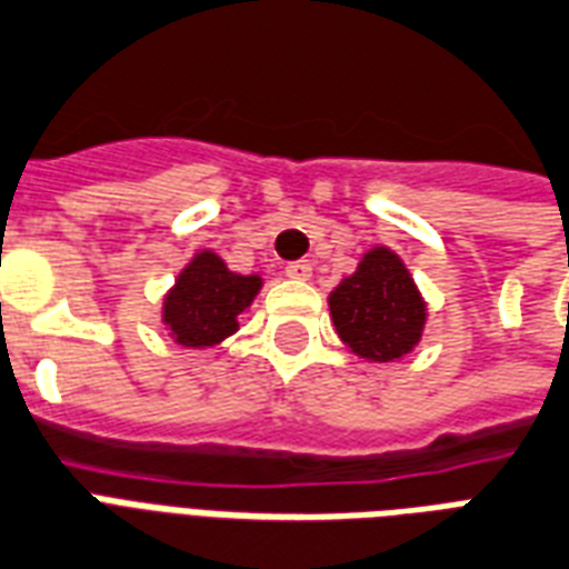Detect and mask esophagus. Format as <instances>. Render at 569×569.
Returning <instances> with one entry per match:
<instances>
[{
	"label": "esophagus",
	"mask_w": 569,
	"mask_h": 569,
	"mask_svg": "<svg viewBox=\"0 0 569 569\" xmlns=\"http://www.w3.org/2000/svg\"><path fill=\"white\" fill-rule=\"evenodd\" d=\"M284 272H288V279L306 281L311 276V263L309 260H293V263H288V267H284Z\"/></svg>",
	"instance_id": "34e87169"
}]
</instances>
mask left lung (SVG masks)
Instances as JSON below:
<instances>
[{"label":"left lung","instance_id":"1","mask_svg":"<svg viewBox=\"0 0 569 569\" xmlns=\"http://www.w3.org/2000/svg\"><path fill=\"white\" fill-rule=\"evenodd\" d=\"M339 339L369 362H396L411 353L426 327V300L396 251L375 246L353 276L330 293Z\"/></svg>","mask_w":569,"mask_h":569}]
</instances>
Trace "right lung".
Wrapping results in <instances>:
<instances>
[{"label":"right lung","mask_w":569,"mask_h":569,"mask_svg":"<svg viewBox=\"0 0 569 569\" xmlns=\"http://www.w3.org/2000/svg\"><path fill=\"white\" fill-rule=\"evenodd\" d=\"M263 279L239 276L216 251H198L168 290L161 320L182 348H212L239 330V318L258 297Z\"/></svg>","instance_id":"add662e5"}]
</instances>
